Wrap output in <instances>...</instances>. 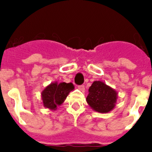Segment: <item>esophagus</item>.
Masks as SVG:
<instances>
[{
	"label": "esophagus",
	"mask_w": 152,
	"mask_h": 152,
	"mask_svg": "<svg viewBox=\"0 0 152 152\" xmlns=\"http://www.w3.org/2000/svg\"><path fill=\"white\" fill-rule=\"evenodd\" d=\"M78 89L81 91H84V90H85V87H84V84H82V85H79Z\"/></svg>",
	"instance_id": "obj_1"
}]
</instances>
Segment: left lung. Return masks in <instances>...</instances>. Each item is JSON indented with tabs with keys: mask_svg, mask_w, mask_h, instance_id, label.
Masks as SVG:
<instances>
[{
	"mask_svg": "<svg viewBox=\"0 0 152 152\" xmlns=\"http://www.w3.org/2000/svg\"><path fill=\"white\" fill-rule=\"evenodd\" d=\"M117 93L102 81H94L89 88L87 102L98 113H108L115 107Z\"/></svg>",
	"mask_w": 152,
	"mask_h": 152,
	"instance_id": "obj_1",
	"label": "left lung"
}]
</instances>
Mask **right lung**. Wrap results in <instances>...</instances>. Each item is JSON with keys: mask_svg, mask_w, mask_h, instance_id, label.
<instances>
[{"mask_svg": "<svg viewBox=\"0 0 152 152\" xmlns=\"http://www.w3.org/2000/svg\"><path fill=\"white\" fill-rule=\"evenodd\" d=\"M75 89L72 83L57 82L49 84L42 92V98L44 107L51 110H56L57 106L61 105L66 99L71 91Z\"/></svg>", "mask_w": 152, "mask_h": 152, "instance_id": "right-lung-1", "label": "right lung"}]
</instances>
